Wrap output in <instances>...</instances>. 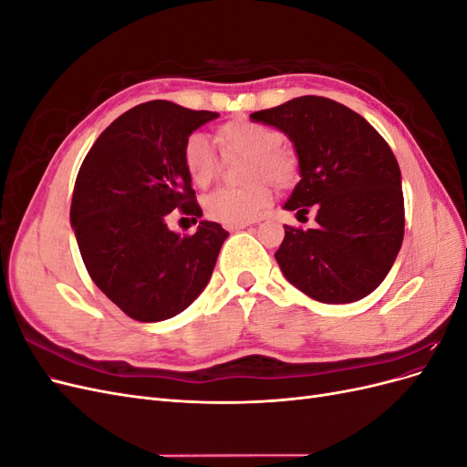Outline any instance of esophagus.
<instances>
[{"instance_id": "esophagus-1", "label": "esophagus", "mask_w": 467, "mask_h": 467, "mask_svg": "<svg viewBox=\"0 0 467 467\" xmlns=\"http://www.w3.org/2000/svg\"><path fill=\"white\" fill-rule=\"evenodd\" d=\"M249 223H234V225H225V228H228L230 232H237V230H245Z\"/></svg>"}]
</instances>
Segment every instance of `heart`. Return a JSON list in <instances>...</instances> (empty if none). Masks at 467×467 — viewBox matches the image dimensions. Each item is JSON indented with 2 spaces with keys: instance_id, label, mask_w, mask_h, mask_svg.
Segmentation results:
<instances>
[{
  "instance_id": "heart-1",
  "label": "heart",
  "mask_w": 467,
  "mask_h": 467,
  "mask_svg": "<svg viewBox=\"0 0 467 467\" xmlns=\"http://www.w3.org/2000/svg\"><path fill=\"white\" fill-rule=\"evenodd\" d=\"M220 142L228 153L253 155L249 177H266L286 182L296 171V158L282 148V134L271 126L239 119L225 122L220 129ZM182 163L194 185L206 187L220 171V153L202 132H192L182 146ZM273 202V189L265 181L251 182L242 189L218 187L202 201L206 216L223 225L247 223L259 218Z\"/></svg>"
}]
</instances>
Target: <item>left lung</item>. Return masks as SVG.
<instances>
[{
    "label": "left lung",
    "mask_w": 467,
    "mask_h": 467,
    "mask_svg": "<svg viewBox=\"0 0 467 467\" xmlns=\"http://www.w3.org/2000/svg\"><path fill=\"white\" fill-rule=\"evenodd\" d=\"M298 153L300 182L286 210L316 208V228L285 225L275 253L282 275L309 298L348 304L374 292L398 257L405 232L401 171L384 138L358 112L304 95L253 112Z\"/></svg>",
    "instance_id": "left-lung-1"
}]
</instances>
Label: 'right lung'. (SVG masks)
Segmentation results:
<instances>
[{
  "mask_svg": "<svg viewBox=\"0 0 467 467\" xmlns=\"http://www.w3.org/2000/svg\"><path fill=\"white\" fill-rule=\"evenodd\" d=\"M216 117L161 99L136 105L95 140L79 167L69 220L81 259L99 290L136 321L187 309L230 235L208 220L182 237L165 223L173 210L194 222L202 216L182 146Z\"/></svg>",
  "mask_w": 467,
  "mask_h": 467,
  "instance_id": "1",
  "label": "right lung"
}]
</instances>
